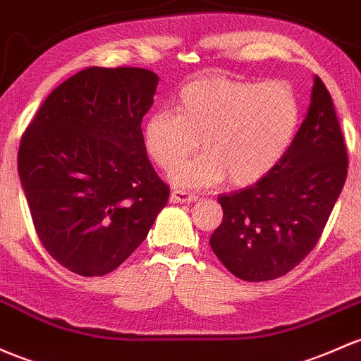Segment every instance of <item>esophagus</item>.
I'll use <instances>...</instances> for the list:
<instances>
[{
	"label": "esophagus",
	"mask_w": 361,
	"mask_h": 361,
	"mask_svg": "<svg viewBox=\"0 0 361 361\" xmlns=\"http://www.w3.org/2000/svg\"><path fill=\"white\" fill-rule=\"evenodd\" d=\"M197 195L192 192H185V190H173L171 193V202H176V204H190L195 202Z\"/></svg>",
	"instance_id": "esophagus-1"
}]
</instances>
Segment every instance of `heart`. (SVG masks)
Masks as SVG:
<instances>
[{"instance_id":"obj_1","label":"heart","mask_w":361,"mask_h":361,"mask_svg":"<svg viewBox=\"0 0 361 361\" xmlns=\"http://www.w3.org/2000/svg\"><path fill=\"white\" fill-rule=\"evenodd\" d=\"M299 121L301 104L289 82L207 75L181 88L176 114L159 111L147 117L143 142L155 164L169 171L201 140L207 152L171 173L180 187H212L226 178L247 187L282 161Z\"/></svg>"}]
</instances>
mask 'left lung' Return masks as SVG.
<instances>
[{
    "mask_svg": "<svg viewBox=\"0 0 361 361\" xmlns=\"http://www.w3.org/2000/svg\"><path fill=\"white\" fill-rule=\"evenodd\" d=\"M348 176V152L329 90L318 75L292 145L268 176L219 195L223 221L209 244L235 276L279 279L313 250Z\"/></svg>",
    "mask_w": 361,
    "mask_h": 361,
    "instance_id": "1",
    "label": "left lung"
}]
</instances>
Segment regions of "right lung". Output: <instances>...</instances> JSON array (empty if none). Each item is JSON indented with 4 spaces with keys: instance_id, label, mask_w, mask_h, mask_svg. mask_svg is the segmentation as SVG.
I'll list each match as a JSON object with an SVG mask.
<instances>
[{
    "instance_id": "right-lung-1",
    "label": "right lung",
    "mask_w": 361,
    "mask_h": 361,
    "mask_svg": "<svg viewBox=\"0 0 361 361\" xmlns=\"http://www.w3.org/2000/svg\"><path fill=\"white\" fill-rule=\"evenodd\" d=\"M157 82L140 67H88L48 94L22 136L18 176L34 228L78 275L116 270L168 204L142 133Z\"/></svg>"
}]
</instances>
